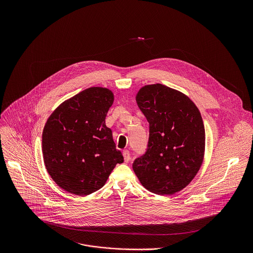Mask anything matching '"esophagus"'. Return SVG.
Returning <instances> with one entry per match:
<instances>
[{
	"label": "esophagus",
	"mask_w": 253,
	"mask_h": 253,
	"mask_svg": "<svg viewBox=\"0 0 253 253\" xmlns=\"http://www.w3.org/2000/svg\"><path fill=\"white\" fill-rule=\"evenodd\" d=\"M123 156H124V160H125L126 163H128L130 161V153H129V151L125 150L123 152Z\"/></svg>",
	"instance_id": "esophagus-1"
}]
</instances>
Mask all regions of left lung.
Returning a JSON list of instances; mask_svg holds the SVG:
<instances>
[{
  "mask_svg": "<svg viewBox=\"0 0 253 253\" xmlns=\"http://www.w3.org/2000/svg\"><path fill=\"white\" fill-rule=\"evenodd\" d=\"M135 98L150 129L147 151L133 162V171L148 191L175 194L194 179L204 162L201 113L186 94L161 84L142 86Z\"/></svg>",
  "mask_w": 253,
  "mask_h": 253,
  "instance_id": "8db88e82",
  "label": "left lung"
}]
</instances>
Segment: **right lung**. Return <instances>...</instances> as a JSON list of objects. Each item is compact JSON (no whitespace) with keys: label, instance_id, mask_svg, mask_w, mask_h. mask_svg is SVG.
I'll return each mask as SVG.
<instances>
[{"label":"right lung","instance_id":"obj_1","mask_svg":"<svg viewBox=\"0 0 253 253\" xmlns=\"http://www.w3.org/2000/svg\"><path fill=\"white\" fill-rule=\"evenodd\" d=\"M113 102L112 90L93 86L62 102L47 119L42 136L43 163L61 189L87 196L102 188L116 165L124 162L105 125Z\"/></svg>","mask_w":253,"mask_h":253}]
</instances>
